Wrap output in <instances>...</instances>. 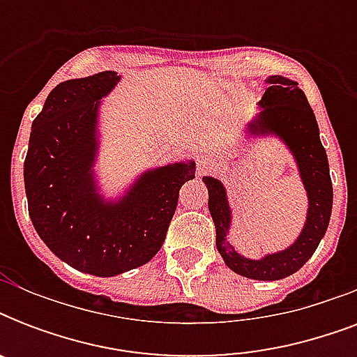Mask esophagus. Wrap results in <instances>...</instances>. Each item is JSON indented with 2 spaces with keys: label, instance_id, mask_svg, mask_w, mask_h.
<instances>
[{
  "label": "esophagus",
  "instance_id": "esophagus-1",
  "mask_svg": "<svg viewBox=\"0 0 357 357\" xmlns=\"http://www.w3.org/2000/svg\"><path fill=\"white\" fill-rule=\"evenodd\" d=\"M213 165H215V159L211 155H206V153L198 155V174H206L207 170H211Z\"/></svg>",
  "mask_w": 357,
  "mask_h": 357
}]
</instances>
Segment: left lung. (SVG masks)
I'll use <instances>...</instances> for the list:
<instances>
[{"label":"left lung","mask_w":357,"mask_h":357,"mask_svg":"<svg viewBox=\"0 0 357 357\" xmlns=\"http://www.w3.org/2000/svg\"><path fill=\"white\" fill-rule=\"evenodd\" d=\"M266 91L257 102V113L244 123V139L280 140L293 157L294 167L307 198L304 226L293 243L278 252H266L261 257L241 254L231 243L234 209L228 189L218 178L204 176L209 192V213L217 229V250L228 268L238 276L276 282L291 276L310 261L326 234L332 217L333 189L330 179L326 150L319 137V123L307 98L296 83L283 75H268Z\"/></svg>","instance_id":"left-lung-1"}]
</instances>
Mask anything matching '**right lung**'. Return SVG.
Instances as JSON below:
<instances>
[{
    "label": "right lung",
    "instance_id": "1",
    "mask_svg": "<svg viewBox=\"0 0 357 357\" xmlns=\"http://www.w3.org/2000/svg\"><path fill=\"white\" fill-rule=\"evenodd\" d=\"M122 79L114 70L63 81L31 126L24 183L31 222L59 259L111 278L146 265L161 250L192 159L140 170L116 195L98 172L103 100Z\"/></svg>",
    "mask_w": 357,
    "mask_h": 357
}]
</instances>
